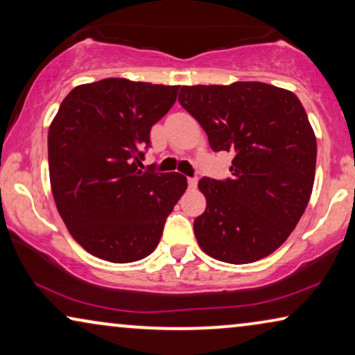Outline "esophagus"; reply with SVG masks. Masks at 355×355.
Returning a JSON list of instances; mask_svg holds the SVG:
<instances>
[{"mask_svg": "<svg viewBox=\"0 0 355 355\" xmlns=\"http://www.w3.org/2000/svg\"><path fill=\"white\" fill-rule=\"evenodd\" d=\"M187 184H189V189H196L197 187V179L196 178H189Z\"/></svg>", "mask_w": 355, "mask_h": 355, "instance_id": "obj_1", "label": "esophagus"}]
</instances>
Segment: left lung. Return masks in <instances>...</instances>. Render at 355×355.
I'll list each match as a JSON object with an SVG mask.
<instances>
[{"mask_svg": "<svg viewBox=\"0 0 355 355\" xmlns=\"http://www.w3.org/2000/svg\"><path fill=\"white\" fill-rule=\"evenodd\" d=\"M179 103L213 152H232L231 179L202 178L207 208L193 221L200 249L226 263H252L278 249L310 200L317 139L293 92L263 82L181 87Z\"/></svg>", "mask_w": 355, "mask_h": 355, "instance_id": "left-lung-1", "label": "left lung"}]
</instances>
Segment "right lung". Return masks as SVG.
<instances>
[{
  "label": "right lung",
  "instance_id": "add662e5",
  "mask_svg": "<svg viewBox=\"0 0 355 355\" xmlns=\"http://www.w3.org/2000/svg\"><path fill=\"white\" fill-rule=\"evenodd\" d=\"M178 90L110 77L72 89L51 121L48 166L56 208L77 244L101 260L130 263L152 254L186 192L182 174L139 169L150 129Z\"/></svg>",
  "mask_w": 355,
  "mask_h": 355
}]
</instances>
